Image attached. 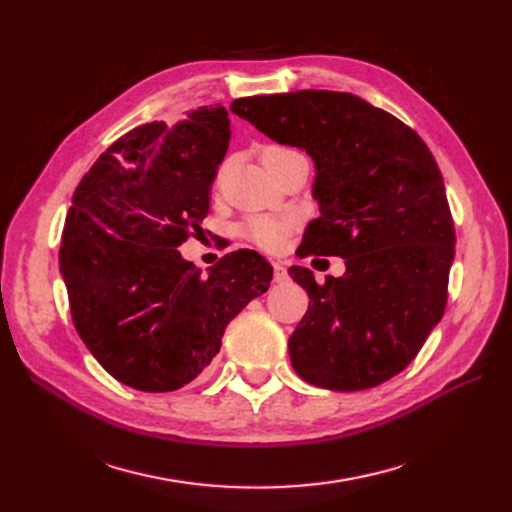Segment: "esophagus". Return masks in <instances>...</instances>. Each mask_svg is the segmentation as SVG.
<instances>
[{"label":"esophagus","instance_id":"esophagus-1","mask_svg":"<svg viewBox=\"0 0 512 512\" xmlns=\"http://www.w3.org/2000/svg\"><path fill=\"white\" fill-rule=\"evenodd\" d=\"M273 280L277 282V284H282V282H286L288 280V271H286V267H284V262H273Z\"/></svg>","mask_w":512,"mask_h":512}]
</instances>
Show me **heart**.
Masks as SVG:
<instances>
[{"instance_id":"obj_1","label":"heart","mask_w":512,"mask_h":512,"mask_svg":"<svg viewBox=\"0 0 512 512\" xmlns=\"http://www.w3.org/2000/svg\"><path fill=\"white\" fill-rule=\"evenodd\" d=\"M275 151H284L282 147H267L262 153H275ZM294 226L292 215H271V213H256L245 218L241 224V235L245 239H250L256 243L262 250L275 252L284 245L288 230Z\"/></svg>"}]
</instances>
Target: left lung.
<instances>
[{
  "label": "left lung",
  "mask_w": 512,
  "mask_h": 512,
  "mask_svg": "<svg viewBox=\"0 0 512 512\" xmlns=\"http://www.w3.org/2000/svg\"><path fill=\"white\" fill-rule=\"evenodd\" d=\"M230 111L314 160L320 218L307 224L301 256L346 260V273L322 286L309 269H288L309 297L288 339L294 371L331 391L391 380L440 322L455 258V226L429 147L346 91L239 98Z\"/></svg>",
  "instance_id": "1"
}]
</instances>
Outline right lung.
<instances>
[{
    "label": "right lung",
    "instance_id": "right-lung-1",
    "mask_svg": "<svg viewBox=\"0 0 512 512\" xmlns=\"http://www.w3.org/2000/svg\"><path fill=\"white\" fill-rule=\"evenodd\" d=\"M230 141L226 108L200 106L175 126L151 121L108 147L76 188L59 271L76 331L115 380L181 389L220 352L226 324L269 290L254 250L200 275L177 247L203 232L211 183Z\"/></svg>",
    "mask_w": 512,
    "mask_h": 512
}]
</instances>
